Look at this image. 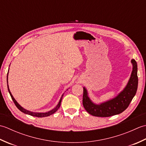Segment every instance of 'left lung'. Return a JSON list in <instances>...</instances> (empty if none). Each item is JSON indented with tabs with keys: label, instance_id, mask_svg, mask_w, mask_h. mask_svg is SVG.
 <instances>
[{
	"label": "left lung",
	"instance_id": "1",
	"mask_svg": "<svg viewBox=\"0 0 146 146\" xmlns=\"http://www.w3.org/2000/svg\"><path fill=\"white\" fill-rule=\"evenodd\" d=\"M131 63L132 71L127 84L113 98L96 104L88 97L87 90L83 87V105L88 113L95 117H107L122 113L129 107L136 94L138 86L137 62L132 59Z\"/></svg>",
	"mask_w": 146,
	"mask_h": 146
}]
</instances>
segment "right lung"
I'll list each match as a JSON object with an SVG mask.
<instances>
[{
	"instance_id": "add662e5",
	"label": "right lung",
	"mask_w": 146,
	"mask_h": 146,
	"mask_svg": "<svg viewBox=\"0 0 146 146\" xmlns=\"http://www.w3.org/2000/svg\"><path fill=\"white\" fill-rule=\"evenodd\" d=\"M8 73H9V71L7 73V88H8V91L9 92V94H10L11 97L12 99V100H13L14 103L15 104V106H16L17 107V108L19 110H21L22 112H23L24 113L26 114H28V115H30L31 116H34V117H48V116H49L53 114L54 113H55L56 111L58 108L60 107V105H61V100H62V98H63V95L64 94L61 95V97L60 98V101H59L58 105L56 106L53 109H52L51 110H49L48 111H47V112H44V113H42V112H33V111H31L29 110H27L26 109H25V108H24L23 107H21V105L17 103V102L15 100V98H14L13 96H12L11 92L10 91V90H9V85H8Z\"/></svg>"
}]
</instances>
